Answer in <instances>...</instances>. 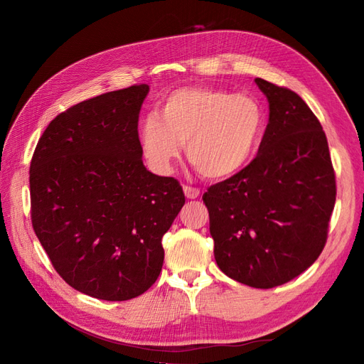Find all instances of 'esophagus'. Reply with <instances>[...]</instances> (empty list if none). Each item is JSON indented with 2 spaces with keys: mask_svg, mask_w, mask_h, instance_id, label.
Listing matches in <instances>:
<instances>
[{
  "mask_svg": "<svg viewBox=\"0 0 364 364\" xmlns=\"http://www.w3.org/2000/svg\"><path fill=\"white\" fill-rule=\"evenodd\" d=\"M183 194L186 199H197V197L200 196V190L194 188V186H190V185H183Z\"/></svg>",
  "mask_w": 364,
  "mask_h": 364,
  "instance_id": "esophagus-1",
  "label": "esophagus"
}]
</instances>
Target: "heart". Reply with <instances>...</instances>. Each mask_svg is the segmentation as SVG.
I'll return each instance as SVG.
<instances>
[{"label":"heart","mask_w":364,"mask_h":364,"mask_svg":"<svg viewBox=\"0 0 364 364\" xmlns=\"http://www.w3.org/2000/svg\"><path fill=\"white\" fill-rule=\"evenodd\" d=\"M262 106L246 94L214 87H179L139 124V141L150 165L168 173L186 142V156L209 179L240 173L262 138Z\"/></svg>","instance_id":"b5f03b06"}]
</instances>
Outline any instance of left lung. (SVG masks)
Segmentation results:
<instances>
[{
	"instance_id": "1",
	"label": "left lung",
	"mask_w": 364,
	"mask_h": 364,
	"mask_svg": "<svg viewBox=\"0 0 364 364\" xmlns=\"http://www.w3.org/2000/svg\"><path fill=\"white\" fill-rule=\"evenodd\" d=\"M269 102V124L246 168L209 186L218 269L230 279L272 289L299 277L321 255L336 203L328 141L296 92L255 79Z\"/></svg>"
}]
</instances>
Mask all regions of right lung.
<instances>
[{"mask_svg":"<svg viewBox=\"0 0 364 364\" xmlns=\"http://www.w3.org/2000/svg\"><path fill=\"white\" fill-rule=\"evenodd\" d=\"M149 91L135 85L70 107L33 153V229L65 282L97 299H134L155 284L162 237L185 203L178 181L142 164Z\"/></svg>","mask_w":364,"mask_h":364,"instance_id":"1","label":"right lung"}]
</instances>
